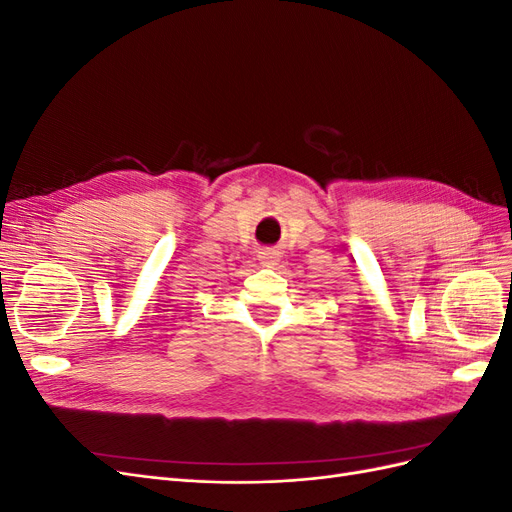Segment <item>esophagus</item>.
I'll use <instances>...</instances> for the list:
<instances>
[{"mask_svg":"<svg viewBox=\"0 0 512 512\" xmlns=\"http://www.w3.org/2000/svg\"><path fill=\"white\" fill-rule=\"evenodd\" d=\"M258 260H260V265H262V267H269V269H273V267L280 265V254L273 252V250H265V252H260Z\"/></svg>","mask_w":512,"mask_h":512,"instance_id":"1","label":"esophagus"}]
</instances>
